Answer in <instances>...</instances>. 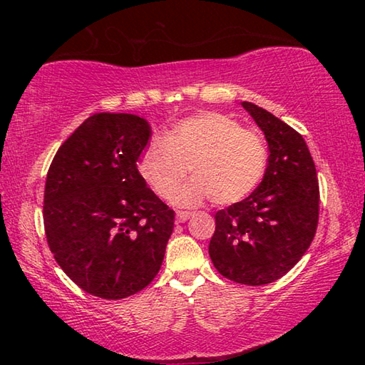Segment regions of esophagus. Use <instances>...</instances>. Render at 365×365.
<instances>
[{"instance_id": "1", "label": "esophagus", "mask_w": 365, "mask_h": 365, "mask_svg": "<svg viewBox=\"0 0 365 365\" xmlns=\"http://www.w3.org/2000/svg\"><path fill=\"white\" fill-rule=\"evenodd\" d=\"M190 217H193V212H190V211H177V219L180 220V222L188 220Z\"/></svg>"}]
</instances>
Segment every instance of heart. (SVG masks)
Instances as JSON below:
<instances>
[{"mask_svg":"<svg viewBox=\"0 0 365 365\" xmlns=\"http://www.w3.org/2000/svg\"><path fill=\"white\" fill-rule=\"evenodd\" d=\"M267 159L261 135L227 114L202 113L178 122L164 140H151L141 153L138 170L160 197L170 200L190 168L194 178L178 189L177 205L195 206L211 197L225 206L259 187Z\"/></svg>","mask_w":365,"mask_h":365,"instance_id":"1","label":"heart"}]
</instances>
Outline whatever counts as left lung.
<instances>
[{"label":"left lung","instance_id":"left-lung-1","mask_svg":"<svg viewBox=\"0 0 365 365\" xmlns=\"http://www.w3.org/2000/svg\"><path fill=\"white\" fill-rule=\"evenodd\" d=\"M242 104L269 143L267 169L248 197L215 212L209 256L225 279L259 287L282 279L304 256L317 230L320 195L304 138L269 110Z\"/></svg>","mask_w":365,"mask_h":365}]
</instances>
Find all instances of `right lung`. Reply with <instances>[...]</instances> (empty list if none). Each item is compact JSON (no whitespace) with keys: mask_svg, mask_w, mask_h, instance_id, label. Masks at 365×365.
<instances>
[{"mask_svg":"<svg viewBox=\"0 0 365 365\" xmlns=\"http://www.w3.org/2000/svg\"><path fill=\"white\" fill-rule=\"evenodd\" d=\"M150 137L138 115L93 114L49 165L48 246L66 275L98 298L122 299L150 285L174 230L175 212L137 169Z\"/></svg>","mask_w":365,"mask_h":365,"instance_id":"right-lung-1","label":"right lung"}]
</instances>
